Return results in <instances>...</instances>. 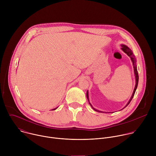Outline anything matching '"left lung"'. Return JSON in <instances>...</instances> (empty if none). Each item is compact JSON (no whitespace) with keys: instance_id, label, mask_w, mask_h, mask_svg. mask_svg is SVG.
Segmentation results:
<instances>
[{"instance_id":"8db88e82","label":"left lung","mask_w":156,"mask_h":156,"mask_svg":"<svg viewBox=\"0 0 156 156\" xmlns=\"http://www.w3.org/2000/svg\"><path fill=\"white\" fill-rule=\"evenodd\" d=\"M122 49L123 50V51H124V52H125V53L130 57V58H131V61H132V62H133V68H134V72H135V78H136V85H135V89H134V91H133V94H132V96H131V99H129V101H128V102L127 103V104H126V106L125 107H126L129 104V102H130L132 100L133 96H134V95H135V91H136V88H137V87H138V80H139V76H138V70H137V67H136V58H135V55H133V54L132 51H131V49H129L127 46H125V45H122ZM86 97H87V100H88V101H89V103H90V105L91 106V107H92L94 110H96V111H97V112H102V111H99V110H98L95 109V108L92 106V105H91V103L90 102V101H89V97H88V93H87H87H86ZM125 107H124V108H125Z\"/></svg>"}]
</instances>
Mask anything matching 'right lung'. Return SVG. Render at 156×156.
Here are the masks:
<instances>
[{
	"mask_svg": "<svg viewBox=\"0 0 156 156\" xmlns=\"http://www.w3.org/2000/svg\"><path fill=\"white\" fill-rule=\"evenodd\" d=\"M57 108H54V109H52V110H55Z\"/></svg>",
	"mask_w": 156,
	"mask_h": 156,
	"instance_id": "1",
	"label": "right lung"
}]
</instances>
